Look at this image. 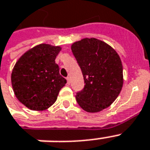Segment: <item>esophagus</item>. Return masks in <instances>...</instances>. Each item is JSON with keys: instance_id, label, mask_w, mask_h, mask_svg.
I'll return each instance as SVG.
<instances>
[{"instance_id": "1", "label": "esophagus", "mask_w": 150, "mask_h": 150, "mask_svg": "<svg viewBox=\"0 0 150 150\" xmlns=\"http://www.w3.org/2000/svg\"><path fill=\"white\" fill-rule=\"evenodd\" d=\"M66 79H67V82H68V85H70V83H71L70 77H69V76H68V77L66 78Z\"/></svg>"}]
</instances>
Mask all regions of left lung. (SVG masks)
<instances>
[{
	"label": "left lung",
	"mask_w": 150,
	"mask_h": 150,
	"mask_svg": "<svg viewBox=\"0 0 150 150\" xmlns=\"http://www.w3.org/2000/svg\"><path fill=\"white\" fill-rule=\"evenodd\" d=\"M81 70L84 88L76 93V100L87 112L107 108L118 96L123 86V67L113 48L95 38H85L71 45Z\"/></svg>",
	"instance_id": "left-lung-1"
}]
</instances>
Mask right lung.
Here are the masks:
<instances>
[{
    "label": "right lung",
    "instance_id": "obj_1",
    "mask_svg": "<svg viewBox=\"0 0 150 150\" xmlns=\"http://www.w3.org/2000/svg\"><path fill=\"white\" fill-rule=\"evenodd\" d=\"M61 48L40 44L22 55L11 73L17 99L29 109L44 110L53 105L66 79L59 73L55 58Z\"/></svg>",
    "mask_w": 150,
    "mask_h": 150
}]
</instances>
